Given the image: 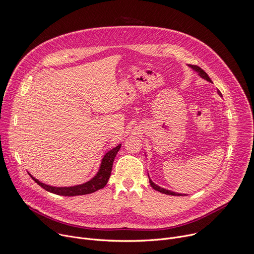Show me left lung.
<instances>
[{
    "mask_svg": "<svg viewBox=\"0 0 254 254\" xmlns=\"http://www.w3.org/2000/svg\"><path fill=\"white\" fill-rule=\"evenodd\" d=\"M191 70H193L195 73H197V75L201 78V79H203V80H205V81H207V82H211L212 83V80L210 79V77L206 75V73L203 71V70H201V68L199 67V66H197V65H194V64H188ZM218 94L222 97V94H221V92L218 90ZM145 156H146V153H145ZM148 176H149V174H148ZM149 181H150V184H151V187L155 190H157V191H159V192H161V193H165V194H169V195H176V196H181V195H187V194H182V193H179V192H175V191H172V190H166V189H163V188H161V187H159V186H157V184L155 183V182H153V180L150 178V176H149Z\"/></svg>",
    "mask_w": 254,
    "mask_h": 254,
    "instance_id": "8db88e82",
    "label": "left lung"
}]
</instances>
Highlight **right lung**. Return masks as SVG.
<instances>
[{"label": "right lung", "mask_w": 254, "mask_h": 254, "mask_svg": "<svg viewBox=\"0 0 254 254\" xmlns=\"http://www.w3.org/2000/svg\"><path fill=\"white\" fill-rule=\"evenodd\" d=\"M121 147H122V144H119L117 147L109 150L107 153H105V155L101 159L100 166H99L97 173L90 180H88L84 183H81V184H77V186L60 187V188L53 187V186H49V184H45V183L41 182L40 180L36 179L29 172H28V174L38 184L39 187H41L42 189H44L45 190H48L52 193L64 195V196H76V195L89 194V193L94 192L98 190L103 189L106 186V183L111 174V169H112L114 158H115V156H117L118 152L120 151Z\"/></svg>", "instance_id": "obj_1"}]
</instances>
